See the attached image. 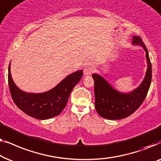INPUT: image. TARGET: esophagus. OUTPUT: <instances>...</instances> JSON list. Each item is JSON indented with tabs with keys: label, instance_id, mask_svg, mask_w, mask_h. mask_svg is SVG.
<instances>
[{
	"label": "esophagus",
	"instance_id": "obj_1",
	"mask_svg": "<svg viewBox=\"0 0 161 161\" xmlns=\"http://www.w3.org/2000/svg\"><path fill=\"white\" fill-rule=\"evenodd\" d=\"M95 71V68L92 65H87L84 69V74L85 75H90Z\"/></svg>",
	"mask_w": 161,
	"mask_h": 161
}]
</instances>
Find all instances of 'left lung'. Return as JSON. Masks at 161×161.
<instances>
[{"instance_id": "obj_1", "label": "left lung", "mask_w": 161, "mask_h": 161, "mask_svg": "<svg viewBox=\"0 0 161 161\" xmlns=\"http://www.w3.org/2000/svg\"><path fill=\"white\" fill-rule=\"evenodd\" d=\"M133 45L142 46L146 52L147 70L145 77L136 89L123 93L114 89L102 76L93 74L95 107L98 114L108 119H120L130 116L137 110L145 99L152 80V65L147 47L139 36H134Z\"/></svg>"}]
</instances>
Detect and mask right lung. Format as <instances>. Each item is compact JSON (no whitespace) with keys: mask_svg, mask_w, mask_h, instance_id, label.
<instances>
[{"mask_svg":"<svg viewBox=\"0 0 161 161\" xmlns=\"http://www.w3.org/2000/svg\"><path fill=\"white\" fill-rule=\"evenodd\" d=\"M83 75L80 70L67 76L49 91L30 93L22 91L15 85L8 65V86L14 102L22 112L38 119H47L60 114L66 106L71 90Z\"/></svg>","mask_w":161,"mask_h":161,"instance_id":"obj_1","label":"right lung"}]
</instances>
